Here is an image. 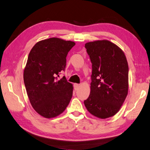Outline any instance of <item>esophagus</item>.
Returning <instances> with one entry per match:
<instances>
[{
    "label": "esophagus",
    "mask_w": 150,
    "mask_h": 150,
    "mask_svg": "<svg viewBox=\"0 0 150 150\" xmlns=\"http://www.w3.org/2000/svg\"><path fill=\"white\" fill-rule=\"evenodd\" d=\"M79 87H80V85L78 84V83H74V89L75 91H76V90H78L79 89Z\"/></svg>",
    "instance_id": "esophagus-1"
}]
</instances>
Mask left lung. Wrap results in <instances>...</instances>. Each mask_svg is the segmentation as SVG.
<instances>
[{"label": "left lung", "instance_id": "obj_1", "mask_svg": "<svg viewBox=\"0 0 150 150\" xmlns=\"http://www.w3.org/2000/svg\"><path fill=\"white\" fill-rule=\"evenodd\" d=\"M92 63L90 95L83 103L87 110L100 119L114 116L128 91V66L121 48L109 40L85 44Z\"/></svg>", "mask_w": 150, "mask_h": 150}]
</instances>
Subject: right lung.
<instances>
[{"label": "right lung", "mask_w": 150, "mask_h": 150, "mask_svg": "<svg viewBox=\"0 0 150 150\" xmlns=\"http://www.w3.org/2000/svg\"><path fill=\"white\" fill-rule=\"evenodd\" d=\"M75 45L71 41L50 38L38 41L31 49L23 71L27 96L33 109L45 118L64 112L73 95V84L65 77L57 81L64 70L68 52Z\"/></svg>", "instance_id": "right-lung-1"}]
</instances>
